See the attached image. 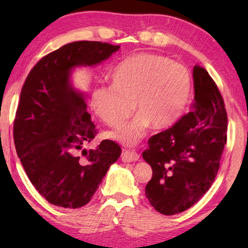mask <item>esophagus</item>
I'll use <instances>...</instances> for the list:
<instances>
[{
    "instance_id": "1",
    "label": "esophagus",
    "mask_w": 248,
    "mask_h": 248,
    "mask_svg": "<svg viewBox=\"0 0 248 248\" xmlns=\"http://www.w3.org/2000/svg\"><path fill=\"white\" fill-rule=\"evenodd\" d=\"M122 161L123 162H133V161H138L140 157H139V155L137 152L134 151H127V150H124L122 152Z\"/></svg>"
}]
</instances>
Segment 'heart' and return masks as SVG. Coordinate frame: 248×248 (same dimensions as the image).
<instances>
[{
	"mask_svg": "<svg viewBox=\"0 0 248 248\" xmlns=\"http://www.w3.org/2000/svg\"><path fill=\"white\" fill-rule=\"evenodd\" d=\"M192 76L185 65L152 53L124 60L113 73V84L97 86L90 104L98 117L117 126L134 111L133 120L111 131L109 137L122 144H138L148 127L165 128L184 114L191 99Z\"/></svg>",
	"mask_w": 248,
	"mask_h": 248,
	"instance_id": "obj_1",
	"label": "heart"
}]
</instances>
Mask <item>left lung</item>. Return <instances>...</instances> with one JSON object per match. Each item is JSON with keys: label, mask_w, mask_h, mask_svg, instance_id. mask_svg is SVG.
<instances>
[{"label": "left lung", "mask_w": 248, "mask_h": 248, "mask_svg": "<svg viewBox=\"0 0 248 248\" xmlns=\"http://www.w3.org/2000/svg\"><path fill=\"white\" fill-rule=\"evenodd\" d=\"M192 110L149 139L142 157L152 168L145 196L158 212L172 216L195 204L218 174L227 141L225 103L205 69L195 65Z\"/></svg>", "instance_id": "obj_1"}]
</instances>
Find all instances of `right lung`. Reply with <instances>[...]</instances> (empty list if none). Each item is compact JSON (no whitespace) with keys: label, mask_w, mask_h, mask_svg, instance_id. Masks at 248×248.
I'll list each match as a JSON object with an SVG mask.
<instances>
[{"label":"right lung","mask_w":248,"mask_h":248,"mask_svg":"<svg viewBox=\"0 0 248 248\" xmlns=\"http://www.w3.org/2000/svg\"><path fill=\"white\" fill-rule=\"evenodd\" d=\"M118 49L88 40L66 44L44 56L23 84L13 125L16 155L31 184L54 205H86L120 158V145L110 140L82 149L97 130L86 94L74 88L71 78L77 67L98 65Z\"/></svg>","instance_id":"add662e5"}]
</instances>
